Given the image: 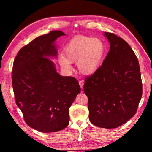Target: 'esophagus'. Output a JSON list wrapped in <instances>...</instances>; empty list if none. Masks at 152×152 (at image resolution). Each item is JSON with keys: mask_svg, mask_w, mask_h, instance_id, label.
<instances>
[{"mask_svg": "<svg viewBox=\"0 0 152 152\" xmlns=\"http://www.w3.org/2000/svg\"><path fill=\"white\" fill-rule=\"evenodd\" d=\"M79 84H80V86L81 89H83V86H84V82H83V81L80 80V81H79Z\"/></svg>", "mask_w": 152, "mask_h": 152, "instance_id": "esophagus-1", "label": "esophagus"}]
</instances>
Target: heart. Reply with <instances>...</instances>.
<instances>
[{
    "instance_id": "b5f03b06",
    "label": "heart",
    "mask_w": 152,
    "mask_h": 152,
    "mask_svg": "<svg viewBox=\"0 0 152 152\" xmlns=\"http://www.w3.org/2000/svg\"><path fill=\"white\" fill-rule=\"evenodd\" d=\"M107 48L101 39L78 35L71 39L63 50L59 64L63 69L70 70V63H77L80 72L85 75L94 74L101 66Z\"/></svg>"
}]
</instances>
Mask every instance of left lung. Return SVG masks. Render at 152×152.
Segmentation results:
<instances>
[{"label":"left lung","mask_w":152,"mask_h":152,"mask_svg":"<svg viewBox=\"0 0 152 152\" xmlns=\"http://www.w3.org/2000/svg\"><path fill=\"white\" fill-rule=\"evenodd\" d=\"M110 50L102 66L86 77L89 119L96 127L113 129L134 116L142 96L140 68L129 45L114 33L104 32Z\"/></svg>","instance_id":"1"}]
</instances>
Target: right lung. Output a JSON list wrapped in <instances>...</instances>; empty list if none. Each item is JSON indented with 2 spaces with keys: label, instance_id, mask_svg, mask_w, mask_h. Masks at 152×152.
I'll return each instance as SVG.
<instances>
[{
  "label": "right lung",
  "instance_id": "obj_1",
  "mask_svg": "<svg viewBox=\"0 0 152 152\" xmlns=\"http://www.w3.org/2000/svg\"><path fill=\"white\" fill-rule=\"evenodd\" d=\"M65 33L52 31L20 49L12 68V84L16 104L25 123L43 133L62 130L69 124V109L80 87L72 76L56 72L50 57L58 53L56 40Z\"/></svg>",
  "mask_w": 152,
  "mask_h": 152
}]
</instances>
